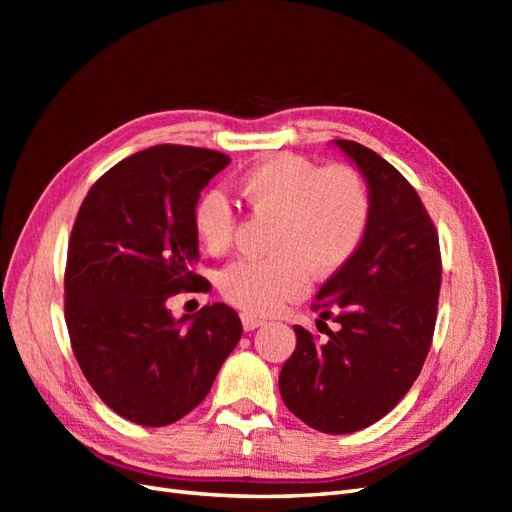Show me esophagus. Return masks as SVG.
I'll return each instance as SVG.
<instances>
[{
	"label": "esophagus",
	"mask_w": 512,
	"mask_h": 512,
	"mask_svg": "<svg viewBox=\"0 0 512 512\" xmlns=\"http://www.w3.org/2000/svg\"><path fill=\"white\" fill-rule=\"evenodd\" d=\"M241 322H243L245 331H254V329H258V327H262V324H265V318H260V316L250 314V312H243Z\"/></svg>",
	"instance_id": "34e87169"
}]
</instances>
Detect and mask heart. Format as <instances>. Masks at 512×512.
Segmentation results:
<instances>
[{
    "label": "heart",
    "mask_w": 512,
    "mask_h": 512,
    "mask_svg": "<svg viewBox=\"0 0 512 512\" xmlns=\"http://www.w3.org/2000/svg\"><path fill=\"white\" fill-rule=\"evenodd\" d=\"M237 192L254 218L273 220L271 258L237 260L224 269V299L250 314H273L307 290L309 273L327 277L359 250L371 220L367 183L354 168H320L292 153L252 166ZM194 230L211 254L226 252L237 215L226 196L207 192L194 207Z\"/></svg>",
    "instance_id": "heart-1"
}]
</instances>
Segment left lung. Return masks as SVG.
I'll list each match as a JSON object with an SVG mask.
<instances>
[{"mask_svg": "<svg viewBox=\"0 0 512 512\" xmlns=\"http://www.w3.org/2000/svg\"><path fill=\"white\" fill-rule=\"evenodd\" d=\"M333 145L363 175L371 220L359 250L316 294L320 320L333 318L337 331L320 342L294 324L280 393L305 425L342 436L389 414L421 374L442 265L436 228L406 177L359 143Z\"/></svg>", "mask_w": 512, "mask_h": 512, "instance_id": "1", "label": "left lung"}]
</instances>
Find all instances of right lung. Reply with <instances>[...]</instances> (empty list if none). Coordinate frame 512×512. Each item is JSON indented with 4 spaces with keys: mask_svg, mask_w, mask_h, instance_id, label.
Instances as JSON below:
<instances>
[{
    "mask_svg": "<svg viewBox=\"0 0 512 512\" xmlns=\"http://www.w3.org/2000/svg\"><path fill=\"white\" fill-rule=\"evenodd\" d=\"M230 164L220 151L158 145L91 185L68 245L66 324L91 389L119 416L164 427L211 391L243 327L224 303L175 318L173 294L207 292L194 273L200 190Z\"/></svg>",
    "mask_w": 512,
    "mask_h": 512,
    "instance_id": "1",
    "label": "right lung"
}]
</instances>
